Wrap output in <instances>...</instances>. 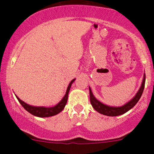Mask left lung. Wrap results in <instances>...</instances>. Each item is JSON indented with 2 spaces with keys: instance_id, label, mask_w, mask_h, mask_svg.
I'll use <instances>...</instances> for the list:
<instances>
[{
  "instance_id": "obj_1",
  "label": "left lung",
  "mask_w": 154,
  "mask_h": 154,
  "mask_svg": "<svg viewBox=\"0 0 154 154\" xmlns=\"http://www.w3.org/2000/svg\"><path fill=\"white\" fill-rule=\"evenodd\" d=\"M145 82H146V75L144 74L143 75V79L142 84H141L140 88L136 93V95L134 96V98L130 101L128 102L125 105L122 106H109L106 105V104L102 103L99 100H97L93 95V93H92L91 88L89 87L90 91V100H91V103L92 106L95 111H98L100 114H103V115L109 116H119L122 114H125V113L128 112L129 110L133 108L135 106V104L138 102V100L140 98L141 95L143 94V92L144 87H145Z\"/></svg>"
}]
</instances>
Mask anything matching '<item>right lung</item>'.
I'll use <instances>...</instances> for the list:
<instances>
[{"instance_id":"obj_1","label":"right lung","mask_w":154,"mask_h":154,"mask_svg":"<svg viewBox=\"0 0 154 154\" xmlns=\"http://www.w3.org/2000/svg\"><path fill=\"white\" fill-rule=\"evenodd\" d=\"M75 79H72L69 85L68 88L66 89V94H65L63 98L61 99V101L59 102L57 105L53 107H44V106H33L29 105V104L24 103L22 100L19 99L18 97L16 95L17 98L18 99L19 102L20 103L21 105L24 107V109L30 113L31 114L35 116H38V117H49V116H52L56 115L59 113L61 112V111L64 109L65 106H66L67 100H68V95L69 92L70 88H71L72 84L75 82Z\"/></svg>"}]
</instances>
